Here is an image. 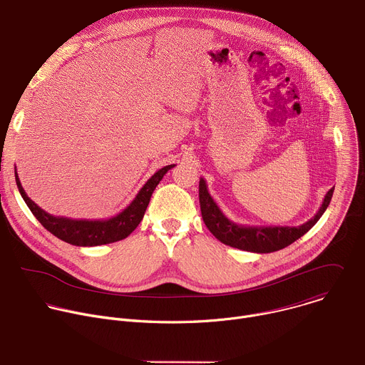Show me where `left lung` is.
I'll use <instances>...</instances> for the list:
<instances>
[{
    "label": "left lung",
    "mask_w": 365,
    "mask_h": 365,
    "mask_svg": "<svg viewBox=\"0 0 365 365\" xmlns=\"http://www.w3.org/2000/svg\"><path fill=\"white\" fill-rule=\"evenodd\" d=\"M334 187L328 190L324 197V202L319 207V211L314 218H310L307 222L299 227H254V225H241L231 221L214 200L211 193L207 192V186L203 178L199 180V203L200 212L205 225L207 227L215 238H218L225 245L250 251V252H273L279 251L302 235H304L312 227H314L319 218L327 211V207L332 199Z\"/></svg>",
    "instance_id": "left-lung-1"
}]
</instances>
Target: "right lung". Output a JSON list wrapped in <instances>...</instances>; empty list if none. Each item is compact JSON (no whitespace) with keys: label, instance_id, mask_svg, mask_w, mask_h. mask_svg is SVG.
Wrapping results in <instances>:
<instances>
[{"label":"right lung","instance_id":"obj_1","mask_svg":"<svg viewBox=\"0 0 365 365\" xmlns=\"http://www.w3.org/2000/svg\"><path fill=\"white\" fill-rule=\"evenodd\" d=\"M175 165H169L162 168L160 170L155 172L140 189L134 200L125 207V210L120 214H117L113 218L108 220H72L65 217H55L34 203L26 193V190L21 186V182L17 175V169H14L16 173V183L20 190V195L23 196L24 202L30 207V211L36 217V220L48 231L58 237L59 240L76 245V247H95V245H103L115 242L120 240L127 238L141 222L144 212L148 206L150 197L158 186L163 176L172 169Z\"/></svg>","mask_w":365,"mask_h":365}]
</instances>
